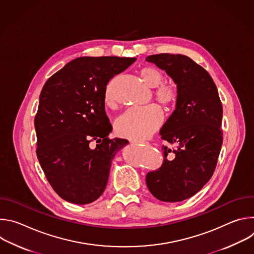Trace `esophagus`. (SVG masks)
Returning a JSON list of instances; mask_svg holds the SVG:
<instances>
[{
  "label": "esophagus",
  "instance_id": "34e87169",
  "mask_svg": "<svg viewBox=\"0 0 254 254\" xmlns=\"http://www.w3.org/2000/svg\"><path fill=\"white\" fill-rule=\"evenodd\" d=\"M132 143L136 144V146H144V144H149V142L143 141V140H133Z\"/></svg>",
  "mask_w": 254,
  "mask_h": 254
}]
</instances>
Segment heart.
<instances>
[{
	"label": "heart",
	"instance_id": "obj_1",
	"mask_svg": "<svg viewBox=\"0 0 254 254\" xmlns=\"http://www.w3.org/2000/svg\"><path fill=\"white\" fill-rule=\"evenodd\" d=\"M139 77L154 91L155 99L165 108H173L178 100V89L171 83H163L162 72L152 66L143 67L138 71ZM106 105L113 103L112 83L108 84L104 92ZM163 122V112L156 104L144 107L131 108L122 115L116 122V131L119 135L131 138L142 139L154 133Z\"/></svg>",
	"mask_w": 254,
	"mask_h": 254
}]
</instances>
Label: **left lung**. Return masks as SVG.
I'll use <instances>...</instances> for the list:
<instances>
[{"label": "left lung", "mask_w": 254, "mask_h": 254, "mask_svg": "<svg viewBox=\"0 0 254 254\" xmlns=\"http://www.w3.org/2000/svg\"><path fill=\"white\" fill-rule=\"evenodd\" d=\"M146 60L167 72L179 94L160 130L164 140L177 147H162L164 163L147 174L146 182L160 201L180 202L199 192L215 171L223 142L222 103L210 74L188 56L162 53Z\"/></svg>", "instance_id": "obj_1"}]
</instances>
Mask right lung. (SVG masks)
Instances as JSON below:
<instances>
[{
  "label": "right lung",
  "instance_id": "add662e5",
  "mask_svg": "<svg viewBox=\"0 0 254 254\" xmlns=\"http://www.w3.org/2000/svg\"><path fill=\"white\" fill-rule=\"evenodd\" d=\"M136 58L79 57L44 84L35 117L37 158L54 191L65 201L89 204L103 193L112 162L128 140L110 138L104 92ZM97 141L95 147L90 142Z\"/></svg>",
  "mask_w": 254,
  "mask_h": 254
}]
</instances>
